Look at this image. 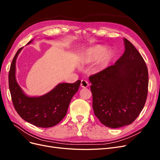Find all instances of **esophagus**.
<instances>
[{
	"label": "esophagus",
	"mask_w": 160,
	"mask_h": 160,
	"mask_svg": "<svg viewBox=\"0 0 160 160\" xmlns=\"http://www.w3.org/2000/svg\"><path fill=\"white\" fill-rule=\"evenodd\" d=\"M80 86L82 88H88L89 84H88V82L86 81V80H82L81 81V84H80Z\"/></svg>",
	"instance_id": "1"
}]
</instances>
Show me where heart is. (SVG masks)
Wrapping results in <instances>:
<instances>
[{"label": "heart", "mask_w": 160, "mask_h": 160, "mask_svg": "<svg viewBox=\"0 0 160 160\" xmlns=\"http://www.w3.org/2000/svg\"><path fill=\"white\" fill-rule=\"evenodd\" d=\"M114 56L112 51L105 49L101 45H95L87 48L81 54V60L86 63H93L95 61L96 68L99 71L107 68Z\"/></svg>", "instance_id": "b5f03b06"}]
</instances>
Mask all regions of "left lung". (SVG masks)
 Listing matches in <instances>:
<instances>
[{
    "label": "left lung",
    "instance_id": "1",
    "mask_svg": "<svg viewBox=\"0 0 160 160\" xmlns=\"http://www.w3.org/2000/svg\"><path fill=\"white\" fill-rule=\"evenodd\" d=\"M125 52L114 65L90 76L95 115L105 126H128L139 115L148 93V72L135 47L123 38Z\"/></svg>",
    "mask_w": 160,
    "mask_h": 160
}]
</instances>
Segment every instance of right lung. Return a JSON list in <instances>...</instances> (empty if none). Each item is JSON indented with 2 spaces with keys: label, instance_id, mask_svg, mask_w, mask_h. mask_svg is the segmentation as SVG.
<instances>
[{
  "label": "right lung",
  "instance_id": "1",
  "mask_svg": "<svg viewBox=\"0 0 160 160\" xmlns=\"http://www.w3.org/2000/svg\"><path fill=\"white\" fill-rule=\"evenodd\" d=\"M33 39L27 45L31 44ZM23 48L13 58L8 75L9 89L13 107L26 122L39 128H51L59 123L65 116L69 104L78 92L81 81L73 84L59 83L50 92L39 97L27 95L19 86L16 77V59Z\"/></svg>",
  "mask_w": 160,
  "mask_h": 160
}]
</instances>
